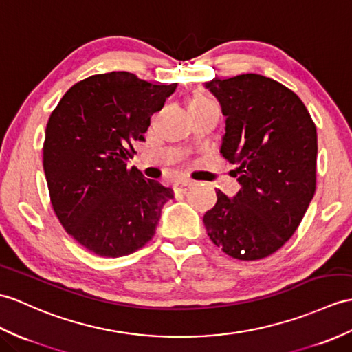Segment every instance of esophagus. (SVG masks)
Returning a JSON list of instances; mask_svg holds the SVG:
<instances>
[{"label":"esophagus","mask_w":352,"mask_h":352,"mask_svg":"<svg viewBox=\"0 0 352 352\" xmlns=\"http://www.w3.org/2000/svg\"><path fill=\"white\" fill-rule=\"evenodd\" d=\"M192 184H193V182H190V179H183V182H179L174 186V192L175 193H184L187 189H190Z\"/></svg>","instance_id":"34e87169"}]
</instances>
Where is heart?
Masks as SVG:
<instances>
[{"label":"heart","mask_w":352,"mask_h":352,"mask_svg":"<svg viewBox=\"0 0 352 352\" xmlns=\"http://www.w3.org/2000/svg\"><path fill=\"white\" fill-rule=\"evenodd\" d=\"M192 102H211V100L207 99V97H196V99H193Z\"/></svg>","instance_id":"1"}]
</instances>
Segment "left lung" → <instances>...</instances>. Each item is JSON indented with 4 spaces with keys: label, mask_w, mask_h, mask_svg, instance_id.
<instances>
[{
    "label": "left lung",
    "mask_w": 352,
    "mask_h": 352,
    "mask_svg": "<svg viewBox=\"0 0 352 352\" xmlns=\"http://www.w3.org/2000/svg\"><path fill=\"white\" fill-rule=\"evenodd\" d=\"M222 106V156L236 165L241 189L217 190L204 225L235 259L272 255L296 232L315 195L316 127L289 88L256 73L204 84Z\"/></svg>",
    "instance_id": "left-lung-1"
}]
</instances>
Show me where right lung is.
Segmentation results:
<instances>
[{"label":"right lung","instance_id":"right-lung-1","mask_svg":"<svg viewBox=\"0 0 352 352\" xmlns=\"http://www.w3.org/2000/svg\"><path fill=\"white\" fill-rule=\"evenodd\" d=\"M177 82L156 85L129 72L93 75L73 85L49 117L43 169L56 217L96 255L126 256L148 243L170 187L127 160Z\"/></svg>","mask_w":352,"mask_h":352}]
</instances>
